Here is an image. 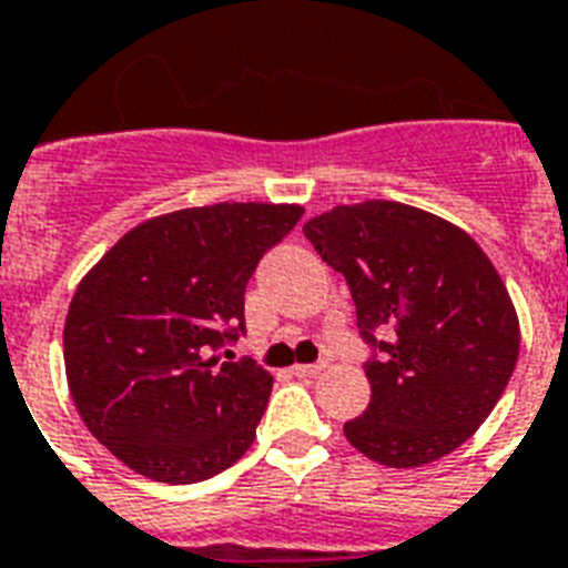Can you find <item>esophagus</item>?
I'll return each instance as SVG.
<instances>
[{"mask_svg":"<svg viewBox=\"0 0 568 568\" xmlns=\"http://www.w3.org/2000/svg\"><path fill=\"white\" fill-rule=\"evenodd\" d=\"M326 362H317V364H294L292 371L294 376H300V379H312V376H317V373L324 371Z\"/></svg>","mask_w":568,"mask_h":568,"instance_id":"obj_1","label":"esophagus"}]
</instances>
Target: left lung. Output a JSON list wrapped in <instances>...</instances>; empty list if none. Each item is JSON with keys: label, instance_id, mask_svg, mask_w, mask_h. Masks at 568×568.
<instances>
[{"label": "left lung", "instance_id": "1", "mask_svg": "<svg viewBox=\"0 0 568 568\" xmlns=\"http://www.w3.org/2000/svg\"><path fill=\"white\" fill-rule=\"evenodd\" d=\"M332 271L344 274L371 405L344 423L362 455L423 467L476 435L519 358L514 300L476 239L399 201L332 206L303 224Z\"/></svg>", "mask_w": 568, "mask_h": 568}]
</instances>
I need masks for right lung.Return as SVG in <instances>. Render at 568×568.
Wrapping results in <instances>:
<instances>
[{
    "instance_id": "1",
    "label": "right lung",
    "mask_w": 568,
    "mask_h": 568,
    "mask_svg": "<svg viewBox=\"0 0 568 568\" xmlns=\"http://www.w3.org/2000/svg\"><path fill=\"white\" fill-rule=\"evenodd\" d=\"M300 204H212L128 230L78 283L63 362L78 414L124 467L195 484L251 449L274 376L210 356L244 332V288Z\"/></svg>"
}]
</instances>
